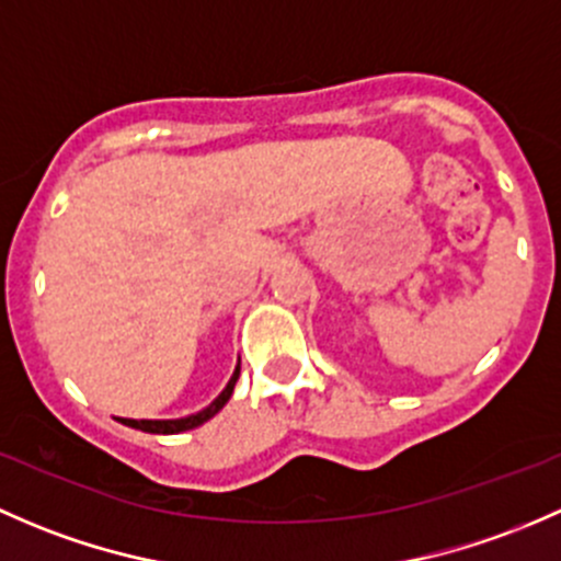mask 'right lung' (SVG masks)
Returning a JSON list of instances; mask_svg holds the SVG:
<instances>
[{
	"label": "right lung",
	"mask_w": 561,
	"mask_h": 561,
	"mask_svg": "<svg viewBox=\"0 0 561 561\" xmlns=\"http://www.w3.org/2000/svg\"><path fill=\"white\" fill-rule=\"evenodd\" d=\"M238 378H240V359H238V367H234L232 378H229V383L224 386L221 394H218L205 410H199V413L183 415V419H118V421L121 424L131 426V430L151 432V435H181V432L194 430V426H202L205 421H210L218 410L227 405L229 397H232V391H234V383H238Z\"/></svg>",
	"instance_id": "add662e5"
}]
</instances>
